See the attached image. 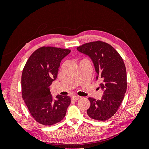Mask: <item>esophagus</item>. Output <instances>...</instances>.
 Segmentation results:
<instances>
[{
    "mask_svg": "<svg viewBox=\"0 0 149 149\" xmlns=\"http://www.w3.org/2000/svg\"><path fill=\"white\" fill-rule=\"evenodd\" d=\"M80 98H81V97H80V96H73V97H71L72 100H73V101H76V100H78L79 99H80Z\"/></svg>",
    "mask_w": 149,
    "mask_h": 149,
    "instance_id": "obj_1",
    "label": "esophagus"
}]
</instances>
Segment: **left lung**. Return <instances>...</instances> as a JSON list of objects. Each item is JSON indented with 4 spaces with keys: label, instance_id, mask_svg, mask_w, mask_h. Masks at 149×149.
Wrapping results in <instances>:
<instances>
[{
    "label": "left lung",
    "instance_id": "obj_1",
    "mask_svg": "<svg viewBox=\"0 0 149 149\" xmlns=\"http://www.w3.org/2000/svg\"><path fill=\"white\" fill-rule=\"evenodd\" d=\"M92 60L104 90L101 100L89 97L91 103L87 113L89 118L106 120L113 116L123 102L127 89V74L124 62L111 45L102 41L86 43L77 48Z\"/></svg>",
    "mask_w": 149,
    "mask_h": 149
}]
</instances>
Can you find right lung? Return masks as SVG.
<instances>
[{
    "instance_id": "right-lung-1",
    "label": "right lung",
    "mask_w": 149,
    "mask_h": 149,
    "mask_svg": "<svg viewBox=\"0 0 149 149\" xmlns=\"http://www.w3.org/2000/svg\"><path fill=\"white\" fill-rule=\"evenodd\" d=\"M70 52L68 49L40 47L31 54L22 71V98L33 119L42 125L61 121L71 103L68 96L58 95L53 100L49 91L61 60Z\"/></svg>"
}]
</instances>
